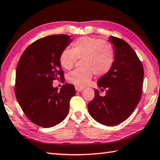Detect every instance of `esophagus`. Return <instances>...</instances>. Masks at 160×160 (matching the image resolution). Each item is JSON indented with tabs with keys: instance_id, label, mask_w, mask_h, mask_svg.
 I'll list each match as a JSON object with an SVG mask.
<instances>
[{
	"instance_id": "1",
	"label": "esophagus",
	"mask_w": 160,
	"mask_h": 160,
	"mask_svg": "<svg viewBox=\"0 0 160 160\" xmlns=\"http://www.w3.org/2000/svg\"><path fill=\"white\" fill-rule=\"evenodd\" d=\"M75 90L76 91H78V92H80V91L83 90V88L82 87H79V86H75Z\"/></svg>"
}]
</instances>
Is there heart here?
Masks as SVG:
<instances>
[{
    "label": "heart",
    "instance_id": "b5f03b06",
    "mask_svg": "<svg viewBox=\"0 0 160 160\" xmlns=\"http://www.w3.org/2000/svg\"><path fill=\"white\" fill-rule=\"evenodd\" d=\"M77 58L82 59L83 68L71 72L67 80L77 86L84 87L89 83L94 74L103 76L110 70L115 61V50L111 44L99 38L81 37L74 41L72 49L68 48L62 51L60 64L63 69L70 70Z\"/></svg>",
    "mask_w": 160,
    "mask_h": 160
}]
</instances>
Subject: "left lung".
Wrapping results in <instances>:
<instances>
[{
	"label": "left lung",
	"mask_w": 160,
	"mask_h": 160,
	"mask_svg": "<svg viewBox=\"0 0 160 160\" xmlns=\"http://www.w3.org/2000/svg\"><path fill=\"white\" fill-rule=\"evenodd\" d=\"M115 48V61L110 70L97 81L105 96L94 89V97L88 104L92 118L105 126H115L126 120L141 99L144 72L142 62L125 41L110 37Z\"/></svg>",
	"instance_id": "left-lung-1"
}]
</instances>
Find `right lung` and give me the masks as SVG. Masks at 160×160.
I'll use <instances>...</instances> for the list:
<instances>
[{"mask_svg":"<svg viewBox=\"0 0 160 160\" xmlns=\"http://www.w3.org/2000/svg\"><path fill=\"white\" fill-rule=\"evenodd\" d=\"M72 41L66 34L48 36L32 43L19 59L16 70V99L25 115L37 126L53 127L69 112L74 86L66 83L58 90L52 83L64 78L59 58Z\"/></svg>","mask_w":160,"mask_h":160,"instance_id":"right-lung-1","label":"right lung"}]
</instances>
